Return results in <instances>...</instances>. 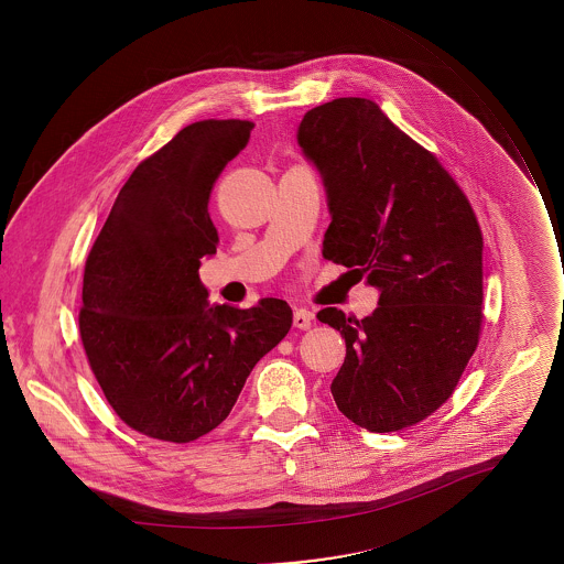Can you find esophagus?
<instances>
[{"mask_svg":"<svg viewBox=\"0 0 564 564\" xmlns=\"http://www.w3.org/2000/svg\"><path fill=\"white\" fill-rule=\"evenodd\" d=\"M313 319H315V315H313L311 311H306V308H295L294 327H297V329H308V327L313 325Z\"/></svg>","mask_w":564,"mask_h":564,"instance_id":"1","label":"esophagus"}]
</instances>
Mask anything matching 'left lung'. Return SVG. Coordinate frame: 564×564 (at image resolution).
<instances>
[{
  "instance_id": "8db88e82",
  "label": "left lung",
  "mask_w": 564,
  "mask_h": 564,
  "mask_svg": "<svg viewBox=\"0 0 564 564\" xmlns=\"http://www.w3.org/2000/svg\"><path fill=\"white\" fill-rule=\"evenodd\" d=\"M297 143L327 192L323 258L380 290L361 322L334 306L317 313L347 343L334 402L375 433L416 425L453 395L480 340V224L435 154L370 99L306 111Z\"/></svg>"
}]
</instances>
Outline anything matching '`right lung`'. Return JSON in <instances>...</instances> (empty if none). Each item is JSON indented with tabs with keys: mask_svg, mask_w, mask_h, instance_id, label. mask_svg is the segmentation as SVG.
<instances>
[{
	"mask_svg": "<svg viewBox=\"0 0 564 564\" xmlns=\"http://www.w3.org/2000/svg\"><path fill=\"white\" fill-rule=\"evenodd\" d=\"M249 120H200L139 162L93 245L80 338L113 412L148 437L186 444L232 410L253 366L292 327L285 300L207 304L214 184L249 141Z\"/></svg>",
	"mask_w": 564,
	"mask_h": 564,
	"instance_id": "right-lung-1",
	"label": "right lung"
}]
</instances>
